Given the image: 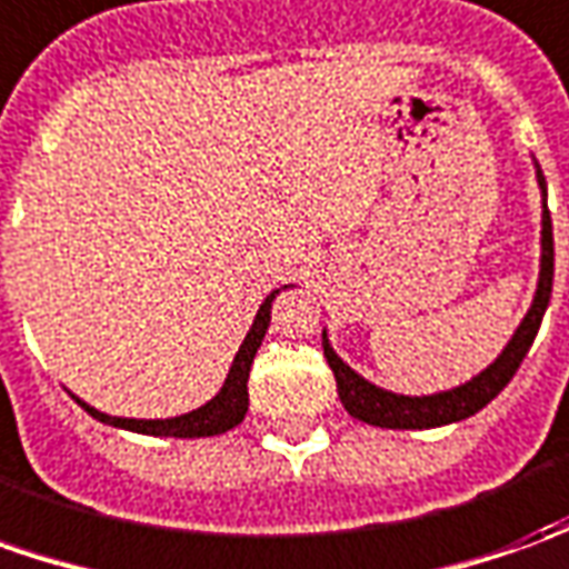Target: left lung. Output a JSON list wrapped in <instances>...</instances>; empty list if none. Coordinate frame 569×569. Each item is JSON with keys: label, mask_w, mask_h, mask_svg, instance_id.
<instances>
[{"label": "left lung", "mask_w": 569, "mask_h": 569, "mask_svg": "<svg viewBox=\"0 0 569 569\" xmlns=\"http://www.w3.org/2000/svg\"><path fill=\"white\" fill-rule=\"evenodd\" d=\"M536 177L545 196V177L536 164ZM551 280H555V236H551V214L548 204L542 199V268H539V289L532 308L523 317V323L517 327V333L511 336V342L505 346V351L498 355L492 365L486 367L479 377L470 382H463L458 389L448 392H436V396H396L386 392L380 386L367 382L361 373H355L333 349L330 339L323 333V355L327 365L336 377V392L342 398L346 411L358 420H365L370 427H386V430H430V427H446V423H458L463 417H473L482 411L492 398L513 380L517 367L523 365L532 339L539 333L545 308L551 299Z\"/></svg>", "instance_id": "obj_1"}]
</instances>
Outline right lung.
<instances>
[{
  "mask_svg": "<svg viewBox=\"0 0 569 569\" xmlns=\"http://www.w3.org/2000/svg\"><path fill=\"white\" fill-rule=\"evenodd\" d=\"M280 292V289H277ZM277 292H270L264 305L258 308V315H254V323L249 336L242 339V346L236 351L233 367H230V373H227V380H223V389H220L218 396L211 398L208 405L202 408H196V411H189V415L180 417H168V420H133V417H108L102 411H96L90 408L87 401H80L77 398V405L92 415L96 420H102L108 427H121V430L130 432H142V436H173V439H202V436H220V432L233 430L242 423V417L249 411V370H252L254 361V351L261 349V339L268 333V323H270V301L277 299Z\"/></svg>",
  "mask_w": 569,
  "mask_h": 569,
  "instance_id": "add662e5",
  "label": "right lung"
}]
</instances>
